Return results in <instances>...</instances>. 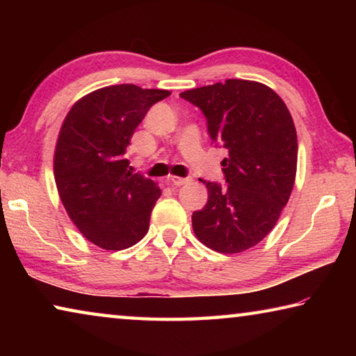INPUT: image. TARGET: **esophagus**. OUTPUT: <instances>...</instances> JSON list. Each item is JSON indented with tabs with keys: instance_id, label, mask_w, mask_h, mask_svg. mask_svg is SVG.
I'll list each match as a JSON object with an SVG mask.
<instances>
[{
	"instance_id": "esophagus-1",
	"label": "esophagus",
	"mask_w": 356,
	"mask_h": 356,
	"mask_svg": "<svg viewBox=\"0 0 356 356\" xmlns=\"http://www.w3.org/2000/svg\"><path fill=\"white\" fill-rule=\"evenodd\" d=\"M188 177H179V176H168V182L170 184H172V185H177V186H180V185H184V184H186L188 182Z\"/></svg>"
}]
</instances>
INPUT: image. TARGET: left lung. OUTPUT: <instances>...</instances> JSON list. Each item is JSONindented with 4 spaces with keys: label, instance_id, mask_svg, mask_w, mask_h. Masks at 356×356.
<instances>
[{
    "label": "left lung",
    "instance_id": "8db88e82",
    "mask_svg": "<svg viewBox=\"0 0 356 356\" xmlns=\"http://www.w3.org/2000/svg\"><path fill=\"white\" fill-rule=\"evenodd\" d=\"M180 97L201 108L210 140L227 149L221 161L227 185L204 182L209 200L193 212V231L210 250L243 252L267 237L291 197L298 155L293 119L259 81L234 78Z\"/></svg>",
    "mask_w": 356,
    "mask_h": 356
}]
</instances>
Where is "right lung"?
I'll use <instances>...</instances> for the list:
<instances>
[{"mask_svg":"<svg viewBox=\"0 0 356 356\" xmlns=\"http://www.w3.org/2000/svg\"><path fill=\"white\" fill-rule=\"evenodd\" d=\"M166 89L114 84L76 100L59 130L53 171L59 200L84 238L106 251L130 248L149 231L161 190L129 170L125 152Z\"/></svg>","mask_w":356,"mask_h":356,"instance_id":"1","label":"right lung"}]
</instances>
